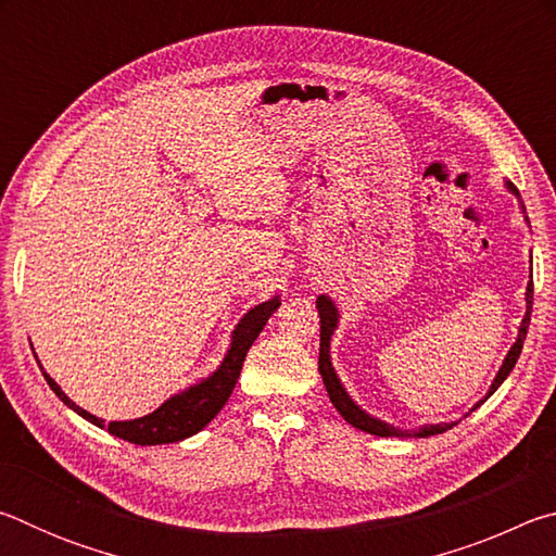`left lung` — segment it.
<instances>
[{
  "label": "left lung",
  "instance_id": "1",
  "mask_svg": "<svg viewBox=\"0 0 556 556\" xmlns=\"http://www.w3.org/2000/svg\"><path fill=\"white\" fill-rule=\"evenodd\" d=\"M507 188H510L515 195H520L513 184H507ZM532 294H534V287H532V281H530V285H527V294H525L527 314L522 318L520 336H517L515 345L510 348V353H507L501 372L495 375V380L491 384V392H488V397H491V394L497 388H501L503 380L515 368L517 357H520V353H522V343H525V338H527V326H530V314H532ZM316 308H318V316H321V348H318V372H321L324 384H326V392H328V397H331L338 414H341V417L348 421V425H353L355 429H361V431H368V434H375V437H412L409 431L394 429L390 425H384V421L370 417V414H365L351 397H348V392L343 390V384H341V380H338V375H336L333 365H331V355H328V353H331V351H328V348H331V333H333V328L338 324V308L333 306V301L328 299V296H318L316 299ZM476 407H478V404H476ZM451 427H456V421H444V425H427V427H421L419 431H414V437L444 434V431L451 429Z\"/></svg>",
  "mask_w": 556,
  "mask_h": 556
}]
</instances>
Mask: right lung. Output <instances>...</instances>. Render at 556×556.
Instances as JSON below:
<instances>
[{
	"mask_svg": "<svg viewBox=\"0 0 556 556\" xmlns=\"http://www.w3.org/2000/svg\"><path fill=\"white\" fill-rule=\"evenodd\" d=\"M279 304H281L279 296H275L244 314L238 328H235L230 351H228V355H225L220 368L215 370L208 380L193 384V388H188L181 394H174L172 400H166L162 407L152 414H147V417H142V419L110 421V425L105 427V421L92 417L90 412H86L83 407H78V404L65 397V392H61L59 384H55L49 375L43 372V378L51 384V390L59 394V397L68 404L73 412H78L83 419L92 421L96 427L108 429L112 437H119V439L129 441V444H139V446L174 444V441H181L186 437L199 434V431L208 425L215 414L223 409V404L228 402V397L232 394L235 382H238V378H240L244 355H248L250 345L255 343V338L269 321V316L277 312Z\"/></svg>",
	"mask_w": 556,
	"mask_h": 556,
	"instance_id": "right-lung-1",
	"label": "right lung"
}]
</instances>
